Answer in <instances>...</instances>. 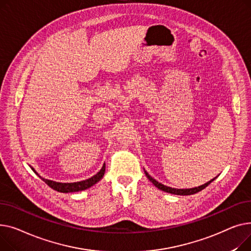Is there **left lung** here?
<instances>
[{
	"label": "left lung",
	"mask_w": 251,
	"mask_h": 251,
	"mask_svg": "<svg viewBox=\"0 0 251 251\" xmlns=\"http://www.w3.org/2000/svg\"><path fill=\"white\" fill-rule=\"evenodd\" d=\"M145 170V169H144ZM145 174L147 176V178H148L157 188H159L160 190L162 191H165V193H168V194H172V195H177V196H190V195H195L197 193H199V191L202 190L203 188L207 187L211 182H213L217 177L211 179L210 181H208L207 183H204L202 185H200L198 187H193V188H173V187H169V186H166L164 184H162L160 182H158L156 179H154L152 176H150V174L147 172L145 170Z\"/></svg>",
	"instance_id": "8db88e82"
}]
</instances>
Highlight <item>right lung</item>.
Instances as JSON below:
<instances>
[{
	"mask_svg": "<svg viewBox=\"0 0 251 251\" xmlns=\"http://www.w3.org/2000/svg\"><path fill=\"white\" fill-rule=\"evenodd\" d=\"M31 167V166H30ZM31 169L34 171V173H36L39 177L46 182L50 187H51L52 189L58 191V193H75V191H82L85 190L87 188H89L91 186H93L94 184H96L98 181H100L103 177V175L105 173V163L103 164L102 168L100 169V171L98 173H96L95 175H93L92 177L82 180V181H78V182H56L53 180H50V179H46L41 177V176L34 170V168L31 167Z\"/></svg>",
	"mask_w": 251,
	"mask_h": 251,
	"instance_id": "obj_1",
	"label": "right lung"
}]
</instances>
